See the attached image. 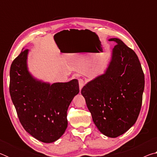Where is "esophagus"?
<instances>
[{
  "label": "esophagus",
  "mask_w": 157,
  "mask_h": 157,
  "mask_svg": "<svg viewBox=\"0 0 157 157\" xmlns=\"http://www.w3.org/2000/svg\"><path fill=\"white\" fill-rule=\"evenodd\" d=\"M78 82H79V90H81L82 89V87H83L84 84V80L82 79H78Z\"/></svg>",
  "instance_id": "1"
}]
</instances>
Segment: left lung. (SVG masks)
<instances>
[{
    "label": "left lung",
    "instance_id": "obj_1",
    "mask_svg": "<svg viewBox=\"0 0 157 157\" xmlns=\"http://www.w3.org/2000/svg\"><path fill=\"white\" fill-rule=\"evenodd\" d=\"M109 41L116 45L107 68L85 84L81 94L99 131L116 138L136 123L141 108L145 78L134 50L119 39Z\"/></svg>",
    "mask_w": 157,
    "mask_h": 157
}]
</instances>
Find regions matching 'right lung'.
Listing matches in <instances>:
<instances>
[{"mask_svg": "<svg viewBox=\"0 0 157 157\" xmlns=\"http://www.w3.org/2000/svg\"><path fill=\"white\" fill-rule=\"evenodd\" d=\"M29 50H23L10 68V94L23 128L44 143L56 141L68 126L67 111L78 94L76 79L50 84L29 72Z\"/></svg>", "mask_w": 157, "mask_h": 157, "instance_id": "add662e5", "label": "right lung"}]
</instances>
